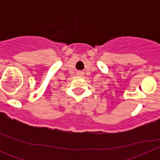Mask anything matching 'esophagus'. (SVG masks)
<instances>
[{"label": "esophagus", "instance_id": "esophagus-1", "mask_svg": "<svg viewBox=\"0 0 160 160\" xmlns=\"http://www.w3.org/2000/svg\"><path fill=\"white\" fill-rule=\"evenodd\" d=\"M77 75L79 76V77H83V76H84V73L82 71H79L77 73Z\"/></svg>", "mask_w": 160, "mask_h": 160}]
</instances>
